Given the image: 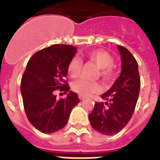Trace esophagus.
<instances>
[{
	"instance_id": "1",
	"label": "esophagus",
	"mask_w": 160,
	"mask_h": 160,
	"mask_svg": "<svg viewBox=\"0 0 160 160\" xmlns=\"http://www.w3.org/2000/svg\"><path fill=\"white\" fill-rule=\"evenodd\" d=\"M78 98H79V99H80V100L85 99V97H84V96H81V95H79Z\"/></svg>"
}]
</instances>
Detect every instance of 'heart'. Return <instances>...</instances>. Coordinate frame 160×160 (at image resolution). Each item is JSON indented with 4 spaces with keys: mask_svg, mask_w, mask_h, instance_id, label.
<instances>
[{
    "mask_svg": "<svg viewBox=\"0 0 160 160\" xmlns=\"http://www.w3.org/2000/svg\"><path fill=\"white\" fill-rule=\"evenodd\" d=\"M87 58L93 62L99 68L98 75L107 83H109L116 78L117 70L115 68L114 58L110 53L104 50H93L87 53ZM82 61L74 57L69 61L68 65V73L72 78L79 75L82 69ZM72 89L81 96H88L91 93H97L101 91V86L97 82H88L83 79H78L72 84Z\"/></svg>",
    "mask_w": 160,
    "mask_h": 160,
    "instance_id": "1",
    "label": "heart"
}]
</instances>
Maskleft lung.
<instances>
[{
	"mask_svg": "<svg viewBox=\"0 0 160 160\" xmlns=\"http://www.w3.org/2000/svg\"><path fill=\"white\" fill-rule=\"evenodd\" d=\"M122 59V72L108 92L101 95L108 102H95L89 121L93 129L105 135L118 133L129 122L138 100L140 78L138 62L132 53L118 46ZM105 105H108V107Z\"/></svg>",
	"mask_w": 160,
	"mask_h": 160,
	"instance_id": "left-lung-1",
	"label": "left lung"
}]
</instances>
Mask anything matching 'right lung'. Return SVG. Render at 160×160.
Returning <instances> with one entry per match:
<instances>
[{"mask_svg": "<svg viewBox=\"0 0 160 160\" xmlns=\"http://www.w3.org/2000/svg\"><path fill=\"white\" fill-rule=\"evenodd\" d=\"M76 52L73 46L55 44L38 51L27 62L21 82L23 105L29 122L42 133L63 128L79 102L73 92L60 100L54 95L56 90L66 92L70 89L66 80L68 65Z\"/></svg>", "mask_w": 160, "mask_h": 160, "instance_id": "obj_1", "label": "right lung"}]
</instances>
